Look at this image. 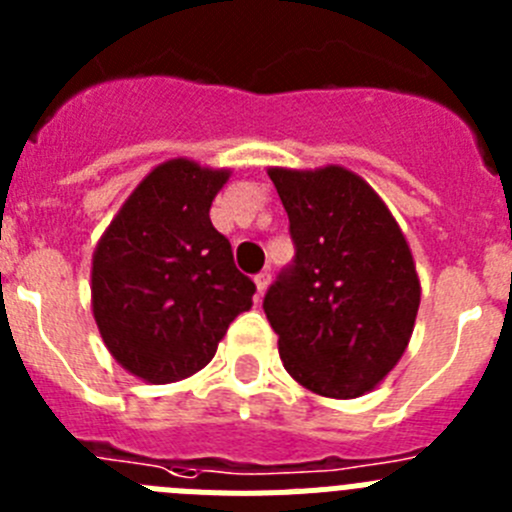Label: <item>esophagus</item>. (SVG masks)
<instances>
[{"mask_svg": "<svg viewBox=\"0 0 512 512\" xmlns=\"http://www.w3.org/2000/svg\"><path fill=\"white\" fill-rule=\"evenodd\" d=\"M253 282H256V292H259V297H264L266 287H269V282H271V274L269 271H261V274H256V277H253Z\"/></svg>", "mask_w": 512, "mask_h": 512, "instance_id": "1", "label": "esophagus"}]
</instances>
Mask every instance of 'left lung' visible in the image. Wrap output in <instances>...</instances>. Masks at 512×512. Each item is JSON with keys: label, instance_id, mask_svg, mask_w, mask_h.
I'll return each mask as SVG.
<instances>
[{"label": "left lung", "instance_id": "1", "mask_svg": "<svg viewBox=\"0 0 512 512\" xmlns=\"http://www.w3.org/2000/svg\"><path fill=\"white\" fill-rule=\"evenodd\" d=\"M289 215L295 264L264 297L284 369L320 397L374 390L415 328L420 279L405 233L354 171L271 166Z\"/></svg>", "mask_w": 512, "mask_h": 512}]
</instances>
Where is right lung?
I'll return each mask as SVG.
<instances>
[{"instance_id":"right-lung-1","label":"right lung","mask_w":512,"mask_h":512,"mask_svg":"<svg viewBox=\"0 0 512 512\" xmlns=\"http://www.w3.org/2000/svg\"><path fill=\"white\" fill-rule=\"evenodd\" d=\"M230 179L192 158L143 176L92 256V312L112 359L148 384L205 369L256 284L235 269L210 207Z\"/></svg>"}]
</instances>
